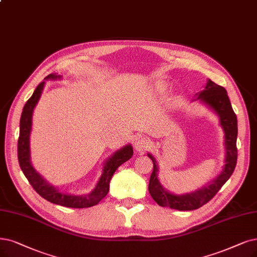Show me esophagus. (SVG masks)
Instances as JSON below:
<instances>
[{"mask_svg":"<svg viewBox=\"0 0 257 257\" xmlns=\"http://www.w3.org/2000/svg\"><path fill=\"white\" fill-rule=\"evenodd\" d=\"M150 148H151V141L146 137H141L135 142V149L139 153L146 152Z\"/></svg>","mask_w":257,"mask_h":257,"instance_id":"34e87169","label":"esophagus"}]
</instances>
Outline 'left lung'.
<instances>
[{"label": "left lung", "instance_id": "left-lung-1", "mask_svg": "<svg viewBox=\"0 0 257 257\" xmlns=\"http://www.w3.org/2000/svg\"><path fill=\"white\" fill-rule=\"evenodd\" d=\"M197 100L212 108L219 117V123L224 132L225 159L224 167L219 175L209 184L195 192L177 195L164 189L158 179V166L156 159L148 154L153 161V172L149 183L152 198L161 207H169L178 211L196 210L209 202L233 174L237 161V117L232 108L227 90L222 86L208 80L203 90L197 94Z\"/></svg>", "mask_w": 257, "mask_h": 257}]
</instances>
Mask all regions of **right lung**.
Here are the masks:
<instances>
[{"instance_id": "add662e5", "label": "right lung", "mask_w": 257, "mask_h": 257, "mask_svg": "<svg viewBox=\"0 0 257 257\" xmlns=\"http://www.w3.org/2000/svg\"><path fill=\"white\" fill-rule=\"evenodd\" d=\"M62 77L56 74L48 75L45 80H57ZM45 81L41 82L35 89L33 96L30 97L26 104L23 107V111L20 119V136L18 140V159L20 168L23 171L25 177L28 179L29 183L35 191L47 201L59 204V206L83 209L96 206L100 200L103 199L109 191V181L111 176L114 175L116 170L122 163L127 161L133 156V147L127 145L123 147L119 151L115 152L112 155L104 162L102 175L97 182L95 189L86 195H74L65 192H60L53 184L48 183L40 174L34 169L32 161H30V148L29 138L30 132H32L33 124V112L38 101L42 94Z\"/></svg>"}]
</instances>
